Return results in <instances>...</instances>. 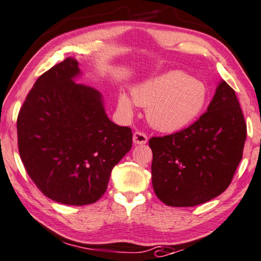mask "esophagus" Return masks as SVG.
Listing matches in <instances>:
<instances>
[{"instance_id":"esophagus-1","label":"esophagus","mask_w":261,"mask_h":261,"mask_svg":"<svg viewBox=\"0 0 261 261\" xmlns=\"http://www.w3.org/2000/svg\"><path fill=\"white\" fill-rule=\"evenodd\" d=\"M132 141H134L135 144L143 145V144H146L147 142V136L141 131H136L134 134V137H132Z\"/></svg>"}]
</instances>
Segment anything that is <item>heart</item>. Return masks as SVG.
Instances as JSON below:
<instances>
[{
	"label": "heart",
	"instance_id": "1",
	"mask_svg": "<svg viewBox=\"0 0 261 261\" xmlns=\"http://www.w3.org/2000/svg\"><path fill=\"white\" fill-rule=\"evenodd\" d=\"M136 104L146 108V117L154 129L176 132L185 129L203 114L208 100L204 82L181 70H170L144 82L132 91ZM118 106L127 115L134 112V102L120 92Z\"/></svg>",
	"mask_w": 261,
	"mask_h": 261
}]
</instances>
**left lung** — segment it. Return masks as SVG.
I'll list each match as a JSON object with an SVG mask.
<instances>
[{
  "instance_id": "obj_1",
  "label": "left lung",
  "mask_w": 261,
  "mask_h": 261,
  "mask_svg": "<svg viewBox=\"0 0 261 261\" xmlns=\"http://www.w3.org/2000/svg\"><path fill=\"white\" fill-rule=\"evenodd\" d=\"M246 124L236 92L218 82L207 111L186 129L152 137V186L163 203L176 207L204 204L231 184L243 157Z\"/></svg>"
}]
</instances>
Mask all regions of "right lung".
<instances>
[{"instance_id": "obj_1", "label": "right lung", "mask_w": 261, "mask_h": 261, "mask_svg": "<svg viewBox=\"0 0 261 261\" xmlns=\"http://www.w3.org/2000/svg\"><path fill=\"white\" fill-rule=\"evenodd\" d=\"M73 57L38 77L17 118L18 151L29 177L50 199L65 205L96 203L111 171L129 152L132 132L109 119L103 96L77 84Z\"/></svg>"}]
</instances>
